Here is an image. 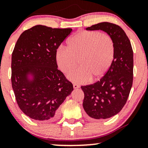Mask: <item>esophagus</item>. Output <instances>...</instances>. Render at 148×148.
<instances>
[{
  "mask_svg": "<svg viewBox=\"0 0 148 148\" xmlns=\"http://www.w3.org/2000/svg\"><path fill=\"white\" fill-rule=\"evenodd\" d=\"M73 87H74V89L78 88H79V85H78L77 84H73Z\"/></svg>",
  "mask_w": 148,
  "mask_h": 148,
  "instance_id": "obj_1",
  "label": "esophagus"
}]
</instances>
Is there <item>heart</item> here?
Returning <instances> with one entry per match:
<instances>
[{"label": "heart", "mask_w": 148, "mask_h": 148, "mask_svg": "<svg viewBox=\"0 0 148 148\" xmlns=\"http://www.w3.org/2000/svg\"><path fill=\"white\" fill-rule=\"evenodd\" d=\"M68 48L60 46L56 51L58 66L64 73L72 71L79 61L80 68L68 74L73 82L84 84L104 76L115 54V42L110 35L98 31H81L68 41Z\"/></svg>", "instance_id": "b5f03b06"}]
</instances>
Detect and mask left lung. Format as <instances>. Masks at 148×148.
Wrapping results in <instances>:
<instances>
[{"instance_id":"1","label":"left lung","mask_w":148,"mask_h":148,"mask_svg":"<svg viewBox=\"0 0 148 148\" xmlns=\"http://www.w3.org/2000/svg\"><path fill=\"white\" fill-rule=\"evenodd\" d=\"M86 29L103 31L115 42V58L107 73L95 84L81 86L84 94L82 105L87 115L105 119L119 113L128 99L133 84L134 53L130 39L119 25L103 22Z\"/></svg>"}]
</instances>
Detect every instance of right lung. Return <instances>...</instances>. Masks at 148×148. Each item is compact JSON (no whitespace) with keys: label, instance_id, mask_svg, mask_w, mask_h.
<instances>
[{"label":"right lung","instance_id":"obj_1","mask_svg":"<svg viewBox=\"0 0 148 148\" xmlns=\"http://www.w3.org/2000/svg\"><path fill=\"white\" fill-rule=\"evenodd\" d=\"M72 29L35 25L22 33L12 53L11 82L20 109L31 119L53 121L73 85L58 69L56 51Z\"/></svg>","mask_w":148,"mask_h":148}]
</instances>
